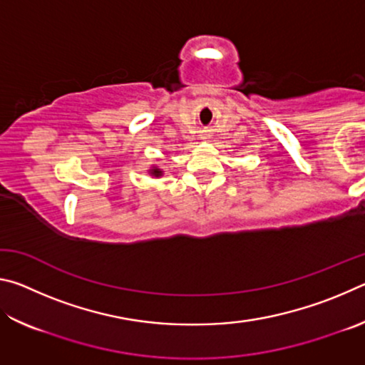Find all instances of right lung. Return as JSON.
Instances as JSON below:
<instances>
[{
  "mask_svg": "<svg viewBox=\"0 0 365 365\" xmlns=\"http://www.w3.org/2000/svg\"><path fill=\"white\" fill-rule=\"evenodd\" d=\"M150 174L154 175V177H160V175H163V170L158 169V168H151L150 169Z\"/></svg>",
  "mask_w": 365,
  "mask_h": 365,
  "instance_id": "1",
  "label": "right lung"
}]
</instances>
